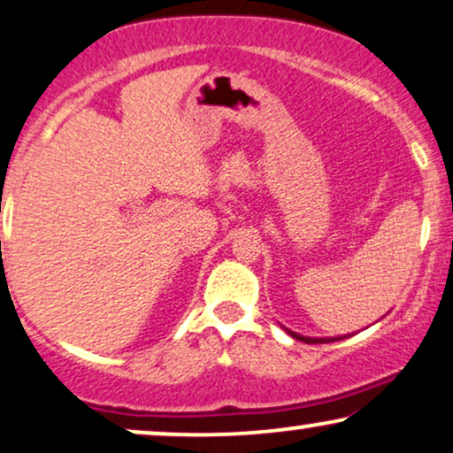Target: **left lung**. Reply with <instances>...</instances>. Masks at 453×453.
<instances>
[{"label": "left lung", "mask_w": 453, "mask_h": 453, "mask_svg": "<svg viewBox=\"0 0 453 453\" xmlns=\"http://www.w3.org/2000/svg\"><path fill=\"white\" fill-rule=\"evenodd\" d=\"M290 332V330H288ZM290 334L295 336V339H299V341H303V342H332V341H341V339H345V336H341V339H309V336H301V334H295V332H290Z\"/></svg>", "instance_id": "left-lung-1"}]
</instances>
